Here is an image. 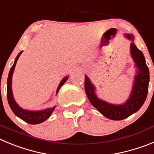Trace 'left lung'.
<instances>
[{"mask_svg":"<svg viewBox=\"0 0 154 154\" xmlns=\"http://www.w3.org/2000/svg\"><path fill=\"white\" fill-rule=\"evenodd\" d=\"M126 37L130 39L133 38V36H130V35H127ZM130 51L137 67L138 68V72L135 77V82L130 99L124 104L116 106L98 99L94 92L93 85L88 77L85 76V91L91 104L103 116L112 120L126 119L137 112L141 108L147 96L149 73V69L145 62V58L142 51L137 48L133 41L130 45Z\"/></svg>","mask_w":154,"mask_h":154,"instance_id":"left-lung-1","label":"left lung"}]
</instances>
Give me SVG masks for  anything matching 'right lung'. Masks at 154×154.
Segmentation results:
<instances>
[{
	"instance_id": "1",
	"label": "right lung",
	"mask_w": 154,
	"mask_h": 154,
	"mask_svg": "<svg viewBox=\"0 0 154 154\" xmlns=\"http://www.w3.org/2000/svg\"><path fill=\"white\" fill-rule=\"evenodd\" d=\"M22 53V51L19 53L17 56L16 57L15 61H14V63L12 65V67L11 68L10 72H9V74H8V82H7V96H8V104L10 106L11 109L13 111V112L17 116H18L20 119H21L22 120H24V122L29 123V124H38V123H43L44 121H45L46 119H48L49 116H51V114L52 113V112L55 109V107H53L52 109H47L45 110H43V111H38V112H33V111H27V110L22 109L21 107H19L17 105V103H15L14 99L13 98V95H12V90H11V79H12V75H13L14 70V68H15L16 63H17V61L18 59V58L20 57L21 54ZM68 77L63 79L62 80V82H60L59 85H58V89H57L56 93H58V90L61 88L62 85L65 83V82L67 81Z\"/></svg>"
}]
</instances>
